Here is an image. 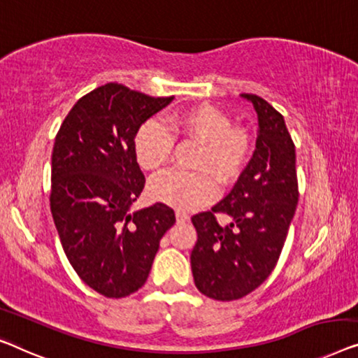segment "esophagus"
<instances>
[{
    "label": "esophagus",
    "instance_id": "esophagus-1",
    "mask_svg": "<svg viewBox=\"0 0 358 358\" xmlns=\"http://www.w3.org/2000/svg\"><path fill=\"white\" fill-rule=\"evenodd\" d=\"M176 220H178V222H187L190 220V216L187 213H184V211H176Z\"/></svg>",
    "mask_w": 358,
    "mask_h": 358
}]
</instances>
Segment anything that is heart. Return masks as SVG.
<instances>
[{
	"label": "heart",
	"mask_w": 358,
	"mask_h": 358,
	"mask_svg": "<svg viewBox=\"0 0 358 358\" xmlns=\"http://www.w3.org/2000/svg\"><path fill=\"white\" fill-rule=\"evenodd\" d=\"M179 136L201 143L195 168L216 176L221 184H231L245 171L252 155L250 137L242 129L232 127L226 113L213 106H195L171 119ZM174 138L157 121H147L134 137L137 163L147 171H157L169 162ZM206 173L166 171L150 182V196L178 210H196L215 200V180Z\"/></svg>",
	"instance_id": "heart-1"
}]
</instances>
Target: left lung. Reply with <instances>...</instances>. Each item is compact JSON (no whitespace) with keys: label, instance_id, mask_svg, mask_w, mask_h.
Wrapping results in <instances>:
<instances>
[{"label":"left lung","instance_id":"obj_1","mask_svg":"<svg viewBox=\"0 0 358 358\" xmlns=\"http://www.w3.org/2000/svg\"><path fill=\"white\" fill-rule=\"evenodd\" d=\"M241 96L258 116L255 153L229 195L192 216L199 236L190 255L195 286L222 302L245 297L271 274L299 200L295 147L284 117L260 96ZM215 213L229 215L230 226L217 225Z\"/></svg>","mask_w":358,"mask_h":358}]
</instances>
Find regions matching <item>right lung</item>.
<instances>
[{
    "mask_svg": "<svg viewBox=\"0 0 358 358\" xmlns=\"http://www.w3.org/2000/svg\"><path fill=\"white\" fill-rule=\"evenodd\" d=\"M173 100L101 85L76 103L56 136L51 215L72 268L105 297L143 286L159 241L176 222L164 203L131 210L145 184L134 137Z\"/></svg>",
    "mask_w": 358,
    "mask_h": 358,
    "instance_id": "1",
    "label": "right lung"
}]
</instances>
